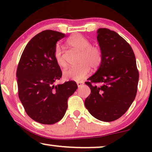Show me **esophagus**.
I'll return each instance as SVG.
<instances>
[{
	"mask_svg": "<svg viewBox=\"0 0 152 152\" xmlns=\"http://www.w3.org/2000/svg\"><path fill=\"white\" fill-rule=\"evenodd\" d=\"M77 84L78 87H80L83 84V82H77Z\"/></svg>",
	"mask_w": 152,
	"mask_h": 152,
	"instance_id": "esophagus-1",
	"label": "esophagus"
}]
</instances>
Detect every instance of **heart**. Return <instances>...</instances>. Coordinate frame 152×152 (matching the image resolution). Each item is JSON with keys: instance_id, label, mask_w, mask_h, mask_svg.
<instances>
[{"instance_id": "b5f03b06", "label": "heart", "mask_w": 152, "mask_h": 152, "mask_svg": "<svg viewBox=\"0 0 152 152\" xmlns=\"http://www.w3.org/2000/svg\"><path fill=\"white\" fill-rule=\"evenodd\" d=\"M67 44L72 48L80 51V64L68 68L63 72L64 77L80 82L88 75L91 70L97 69L103 61V53L99 47L91 45L88 39L80 34H73L67 41ZM54 59L60 67L66 66L63 52L59 45H57L54 49Z\"/></svg>"}]
</instances>
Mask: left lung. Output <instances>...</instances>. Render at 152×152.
<instances>
[{
    "label": "left lung",
    "mask_w": 152,
    "mask_h": 152,
    "mask_svg": "<svg viewBox=\"0 0 152 152\" xmlns=\"http://www.w3.org/2000/svg\"><path fill=\"white\" fill-rule=\"evenodd\" d=\"M97 39L103 61L85 82L91 92L84 104L93 117L111 122L123 115L135 99L139 72L132 47L118 33L99 28Z\"/></svg>",
    "instance_id": "obj_1"
}]
</instances>
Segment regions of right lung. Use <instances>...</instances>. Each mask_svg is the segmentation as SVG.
I'll use <instances>...</instances> for the list:
<instances>
[{"mask_svg":"<svg viewBox=\"0 0 152 152\" xmlns=\"http://www.w3.org/2000/svg\"><path fill=\"white\" fill-rule=\"evenodd\" d=\"M65 34L44 30L29 41L18 62V93L26 113L43 124L62 119L68 108V97L77 88L74 81L55 84L62 72L54 59V49Z\"/></svg>","mask_w":152,"mask_h":152,"instance_id":"1","label":"right lung"}]
</instances>
